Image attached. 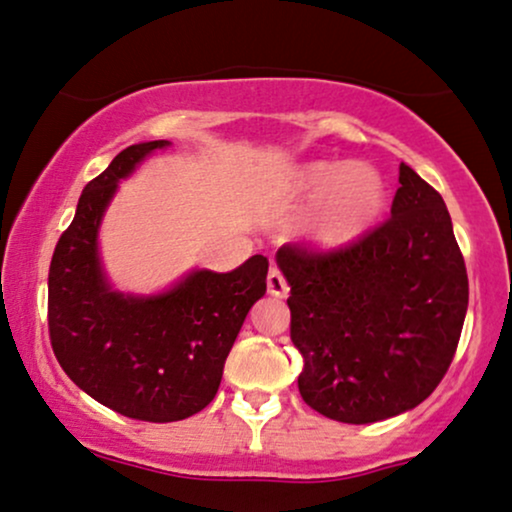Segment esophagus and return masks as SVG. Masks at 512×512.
Wrapping results in <instances>:
<instances>
[{"label":"esophagus","instance_id":"esophagus-1","mask_svg":"<svg viewBox=\"0 0 512 512\" xmlns=\"http://www.w3.org/2000/svg\"><path fill=\"white\" fill-rule=\"evenodd\" d=\"M268 292L273 294V297H287V292H290L285 275H282V270L275 266L268 270Z\"/></svg>","mask_w":512,"mask_h":512}]
</instances>
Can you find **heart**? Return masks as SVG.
Returning a JSON list of instances; mask_svg holds the SVG:
<instances>
[{
	"label": "heart",
	"instance_id": "1",
	"mask_svg": "<svg viewBox=\"0 0 512 512\" xmlns=\"http://www.w3.org/2000/svg\"><path fill=\"white\" fill-rule=\"evenodd\" d=\"M292 191L318 198L314 220L316 242L340 246L371 227L386 201L381 177L364 165L311 162L292 177Z\"/></svg>",
	"mask_w": 512,
	"mask_h": 512
}]
</instances>
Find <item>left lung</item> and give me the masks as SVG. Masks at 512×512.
I'll list each match as a JSON object with an SVG mask.
<instances>
[{
    "instance_id": "obj_1",
    "label": "left lung",
    "mask_w": 512,
    "mask_h": 512,
    "mask_svg": "<svg viewBox=\"0 0 512 512\" xmlns=\"http://www.w3.org/2000/svg\"><path fill=\"white\" fill-rule=\"evenodd\" d=\"M275 258L311 410L371 424L434 393L458 350L470 282L446 203L410 165L386 222L326 251L285 244Z\"/></svg>"
}]
</instances>
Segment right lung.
Returning a JSON list of instances; mask_svg holds the SVG:
<instances>
[{
    "instance_id": "right-lung-1",
    "label": "right lung",
    "mask_w": 512,
    "mask_h": 512,
    "mask_svg": "<svg viewBox=\"0 0 512 512\" xmlns=\"http://www.w3.org/2000/svg\"><path fill=\"white\" fill-rule=\"evenodd\" d=\"M165 146L170 141L124 148L86 184L47 278V326L59 366L100 405L141 422H179L210 405L268 275V258L256 254L232 273L194 270L155 297L110 290L98 256L102 213L119 179Z\"/></svg>"
}]
</instances>
